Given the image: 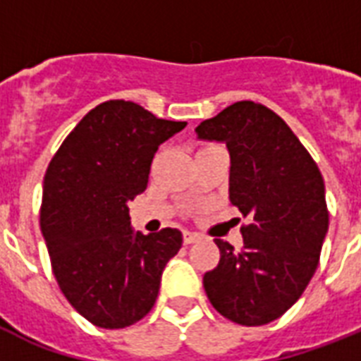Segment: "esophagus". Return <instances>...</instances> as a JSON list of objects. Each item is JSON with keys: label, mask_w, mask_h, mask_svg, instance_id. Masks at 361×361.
<instances>
[{"label": "esophagus", "mask_w": 361, "mask_h": 361, "mask_svg": "<svg viewBox=\"0 0 361 361\" xmlns=\"http://www.w3.org/2000/svg\"><path fill=\"white\" fill-rule=\"evenodd\" d=\"M183 241H185V245H191V243H197V241H200V236H198V234H195V232L185 231L183 232Z\"/></svg>", "instance_id": "esophagus-1"}]
</instances>
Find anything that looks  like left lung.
Here are the masks:
<instances>
[{"mask_svg": "<svg viewBox=\"0 0 361 361\" xmlns=\"http://www.w3.org/2000/svg\"><path fill=\"white\" fill-rule=\"evenodd\" d=\"M195 130L228 147V197L247 219L240 251L215 240L221 258L204 274V290L225 319L268 324L298 302L319 266L330 221L322 174L285 120L260 103L238 101Z\"/></svg>", "mask_w": 361, "mask_h": 361, "instance_id": "1", "label": "left lung"}]
</instances>
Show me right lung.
Wrapping results in <instances>:
<instances>
[{
    "instance_id": "obj_1",
    "label": "right lung",
    "mask_w": 361,
    "mask_h": 361,
    "mask_svg": "<svg viewBox=\"0 0 361 361\" xmlns=\"http://www.w3.org/2000/svg\"><path fill=\"white\" fill-rule=\"evenodd\" d=\"M185 125L130 101H106L82 118L48 164L39 221L54 277L99 328L144 319L183 243L178 228L135 232L127 202L147 187L157 147Z\"/></svg>"
}]
</instances>
